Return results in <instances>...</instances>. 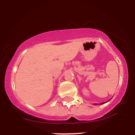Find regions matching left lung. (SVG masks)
Here are the masks:
<instances>
[{
    "label": "left lung",
    "mask_w": 135,
    "mask_h": 135,
    "mask_svg": "<svg viewBox=\"0 0 135 135\" xmlns=\"http://www.w3.org/2000/svg\"><path fill=\"white\" fill-rule=\"evenodd\" d=\"M102 104H103V103H102Z\"/></svg>",
    "instance_id": "8db88e82"
}]
</instances>
